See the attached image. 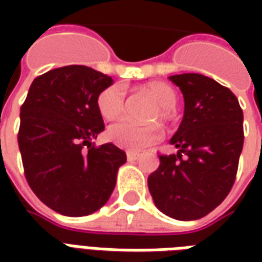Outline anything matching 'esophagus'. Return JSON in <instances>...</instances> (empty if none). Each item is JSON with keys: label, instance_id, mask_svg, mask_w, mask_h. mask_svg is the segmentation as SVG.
I'll use <instances>...</instances> for the list:
<instances>
[{"label": "esophagus", "instance_id": "esophagus-1", "mask_svg": "<svg viewBox=\"0 0 262 262\" xmlns=\"http://www.w3.org/2000/svg\"><path fill=\"white\" fill-rule=\"evenodd\" d=\"M139 156H140V154L135 153V151H127V153H126V157H127L129 161H136V160L139 159Z\"/></svg>", "mask_w": 262, "mask_h": 262}]
</instances>
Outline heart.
Masks as SVG:
<instances>
[{"instance_id": "1", "label": "heart", "mask_w": 262, "mask_h": 262, "mask_svg": "<svg viewBox=\"0 0 262 262\" xmlns=\"http://www.w3.org/2000/svg\"><path fill=\"white\" fill-rule=\"evenodd\" d=\"M140 91L150 98L159 106L150 114V120H161L163 123H170L174 119V108L178 102L177 92L167 84L163 82H150L142 86ZM97 106L99 114L105 119H115L125 112L126 94L120 85H111L105 88L97 99ZM109 140L116 146L140 151L143 148L151 146L161 139V129L157 125H139L129 119H122L116 122L108 129Z\"/></svg>"}]
</instances>
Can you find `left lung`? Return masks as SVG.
<instances>
[{"label":"left lung","instance_id":"8db88e82","mask_svg":"<svg viewBox=\"0 0 262 262\" xmlns=\"http://www.w3.org/2000/svg\"><path fill=\"white\" fill-rule=\"evenodd\" d=\"M185 111L170 143L177 154H160L147 180L156 206L170 217L196 220L225 201L236 181L244 143L243 109L236 95L206 75H171Z\"/></svg>","mask_w":262,"mask_h":262}]
</instances>
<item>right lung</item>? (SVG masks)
<instances>
[{
	"label": "right lung",
	"instance_id": "right-lung-1",
	"mask_svg": "<svg viewBox=\"0 0 262 262\" xmlns=\"http://www.w3.org/2000/svg\"><path fill=\"white\" fill-rule=\"evenodd\" d=\"M112 78L86 66L50 70L32 82L20 106L18 144L25 178L46 206L85 216L114 191L126 153L112 143H91L103 130L98 95Z\"/></svg>",
	"mask_w": 262,
	"mask_h": 262
}]
</instances>
